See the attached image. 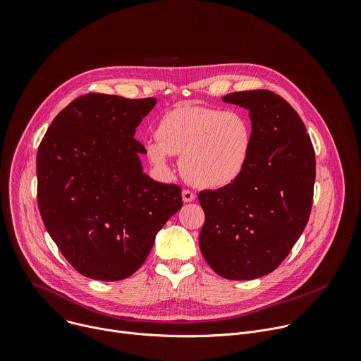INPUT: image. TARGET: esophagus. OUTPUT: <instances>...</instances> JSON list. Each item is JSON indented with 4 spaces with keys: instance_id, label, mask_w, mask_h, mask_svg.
Wrapping results in <instances>:
<instances>
[{
    "instance_id": "34e87169",
    "label": "esophagus",
    "mask_w": 361,
    "mask_h": 361,
    "mask_svg": "<svg viewBox=\"0 0 361 361\" xmlns=\"http://www.w3.org/2000/svg\"><path fill=\"white\" fill-rule=\"evenodd\" d=\"M183 200H184V202H191V201L195 200V194L190 190H184L183 191Z\"/></svg>"
}]
</instances>
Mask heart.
<instances>
[{
    "label": "heart",
    "instance_id": "b5f03b06",
    "mask_svg": "<svg viewBox=\"0 0 361 361\" xmlns=\"http://www.w3.org/2000/svg\"><path fill=\"white\" fill-rule=\"evenodd\" d=\"M156 135L144 142L149 163L169 171L170 156L181 157L184 177L201 188L234 184L251 161L252 123L241 110L184 102L160 118Z\"/></svg>",
    "mask_w": 361,
    "mask_h": 361
}]
</instances>
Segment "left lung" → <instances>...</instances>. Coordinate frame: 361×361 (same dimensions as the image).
<instances>
[{"instance_id": "1", "label": "left lung", "mask_w": 361, "mask_h": 361, "mask_svg": "<svg viewBox=\"0 0 361 361\" xmlns=\"http://www.w3.org/2000/svg\"><path fill=\"white\" fill-rule=\"evenodd\" d=\"M223 101L250 111L252 154L234 184L198 194L205 214L198 243L219 276L252 280L274 271L304 231L316 156L300 116L276 92L238 91Z\"/></svg>"}]
</instances>
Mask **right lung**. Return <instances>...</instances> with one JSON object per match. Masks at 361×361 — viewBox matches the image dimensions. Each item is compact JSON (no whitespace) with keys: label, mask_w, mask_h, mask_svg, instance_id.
Instances as JSON below:
<instances>
[{"label":"right lung","mask_w":361,"mask_h":361,"mask_svg":"<svg viewBox=\"0 0 361 361\" xmlns=\"http://www.w3.org/2000/svg\"><path fill=\"white\" fill-rule=\"evenodd\" d=\"M156 98L90 92L71 101L37 152V200L44 226L82 276L124 280L149 254L156 234L183 205L181 187L142 173L134 138Z\"/></svg>","instance_id":"1"}]
</instances>
